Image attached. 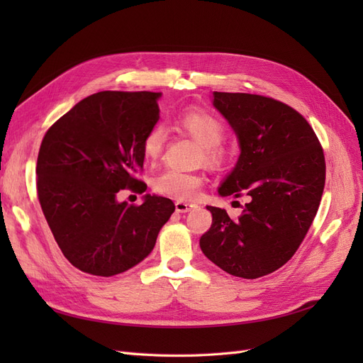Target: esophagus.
<instances>
[{"instance_id": "obj_1", "label": "esophagus", "mask_w": 363, "mask_h": 363, "mask_svg": "<svg viewBox=\"0 0 363 363\" xmlns=\"http://www.w3.org/2000/svg\"><path fill=\"white\" fill-rule=\"evenodd\" d=\"M192 208H195V204L186 203V201H175V212L186 213V212H191Z\"/></svg>"}]
</instances>
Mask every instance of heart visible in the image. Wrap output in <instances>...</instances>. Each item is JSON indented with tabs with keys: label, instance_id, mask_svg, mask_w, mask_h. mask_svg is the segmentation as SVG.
<instances>
[{
	"label": "heart",
	"instance_id": "heart-1",
	"mask_svg": "<svg viewBox=\"0 0 363 363\" xmlns=\"http://www.w3.org/2000/svg\"><path fill=\"white\" fill-rule=\"evenodd\" d=\"M177 127L204 147L207 162L218 163L223 159V152L218 147L223 142L224 128L215 116L203 111H189L177 118ZM164 140H167V131L163 127L156 125L148 131L144 144H142V151H144L147 160L155 162L160 157ZM152 186L159 194L169 195L179 200H192L200 191L201 179L196 174L167 168L156 175Z\"/></svg>",
	"mask_w": 363,
	"mask_h": 363
}]
</instances>
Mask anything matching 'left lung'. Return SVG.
<instances>
[{"label":"left lung","mask_w":363,"mask_h":363,"mask_svg":"<svg viewBox=\"0 0 363 363\" xmlns=\"http://www.w3.org/2000/svg\"><path fill=\"white\" fill-rule=\"evenodd\" d=\"M212 104L240 150L218 194L247 195L248 203L236 219L207 206L212 225L200 248L232 276L257 279L283 267L303 242L324 191V152L309 123L272 98L213 92Z\"/></svg>","instance_id":"8db88e82"}]
</instances>
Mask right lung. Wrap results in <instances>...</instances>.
<instances>
[{"label": "right lung", "mask_w": 363, "mask_h": 363, "mask_svg": "<svg viewBox=\"0 0 363 363\" xmlns=\"http://www.w3.org/2000/svg\"><path fill=\"white\" fill-rule=\"evenodd\" d=\"M156 92L103 91L56 121L38 156V196L63 256L92 276L136 267L174 213L169 199L144 195L140 206L118 200L121 189L145 192L142 144L160 118Z\"/></svg>", "instance_id": "add662e5"}]
</instances>
